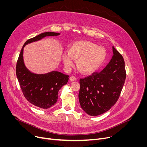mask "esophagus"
Instances as JSON below:
<instances>
[{"label": "esophagus", "instance_id": "1", "mask_svg": "<svg viewBox=\"0 0 147 147\" xmlns=\"http://www.w3.org/2000/svg\"><path fill=\"white\" fill-rule=\"evenodd\" d=\"M69 80L73 82V81H76V78L74 76H71L70 78H69Z\"/></svg>", "mask_w": 147, "mask_h": 147}]
</instances>
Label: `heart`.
Instances as JSON below:
<instances>
[{
	"instance_id": "1",
	"label": "heart",
	"mask_w": 147,
	"mask_h": 147,
	"mask_svg": "<svg viewBox=\"0 0 147 147\" xmlns=\"http://www.w3.org/2000/svg\"><path fill=\"white\" fill-rule=\"evenodd\" d=\"M107 58L105 50L95 43L89 41H78L71 44L68 53L63 55L64 64L67 68L73 65V60L77 61V67L83 73L94 72L101 67Z\"/></svg>"
}]
</instances>
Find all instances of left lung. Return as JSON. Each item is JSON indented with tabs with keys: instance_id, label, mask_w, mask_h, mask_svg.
Returning <instances> with one entry per match:
<instances>
[{
	"instance_id": "obj_1",
	"label": "left lung",
	"mask_w": 147,
	"mask_h": 147,
	"mask_svg": "<svg viewBox=\"0 0 147 147\" xmlns=\"http://www.w3.org/2000/svg\"><path fill=\"white\" fill-rule=\"evenodd\" d=\"M113 55L99 72L80 79L79 102L83 111L91 116L102 114L117 102L126 79L125 61L113 46Z\"/></svg>"
}]
</instances>
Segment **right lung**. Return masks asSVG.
I'll return each instance as SVG.
<instances>
[{
    "instance_id": "obj_1",
    "label": "right lung",
    "mask_w": 147,
    "mask_h": 147,
    "mask_svg": "<svg viewBox=\"0 0 147 147\" xmlns=\"http://www.w3.org/2000/svg\"><path fill=\"white\" fill-rule=\"evenodd\" d=\"M59 34L45 32L30 38L23 45L17 63L16 74L23 95L31 104L43 109H48L57 102L58 91L67 83L69 76L55 71L42 74L32 73L24 65L23 50L28 43L40 40L46 36Z\"/></svg>"
}]
</instances>
